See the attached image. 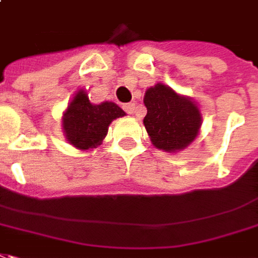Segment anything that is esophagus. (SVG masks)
I'll use <instances>...</instances> for the list:
<instances>
[{"label":"esophagus","instance_id":"34e87169","mask_svg":"<svg viewBox=\"0 0 258 258\" xmlns=\"http://www.w3.org/2000/svg\"><path fill=\"white\" fill-rule=\"evenodd\" d=\"M122 107H123V110H125V111H126L127 114H133L135 113V103H126V104H123V106H122Z\"/></svg>","mask_w":258,"mask_h":258}]
</instances>
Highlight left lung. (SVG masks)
Returning a JSON list of instances; mask_svg holds the SVG:
<instances>
[{
    "label": "left lung",
    "instance_id": "8db88e82",
    "mask_svg": "<svg viewBox=\"0 0 258 258\" xmlns=\"http://www.w3.org/2000/svg\"><path fill=\"white\" fill-rule=\"evenodd\" d=\"M145 129L152 144L166 152L183 150L195 140L201 125L199 107L170 87L156 84L145 92Z\"/></svg>",
    "mask_w": 258,
    "mask_h": 258
}]
</instances>
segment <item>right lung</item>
<instances>
[{
	"label": "right lung",
	"mask_w": 258,
	"mask_h": 258,
	"mask_svg": "<svg viewBox=\"0 0 258 258\" xmlns=\"http://www.w3.org/2000/svg\"><path fill=\"white\" fill-rule=\"evenodd\" d=\"M123 115L125 111L113 102L92 104L84 91H79L63 114V131L76 148H96L107 135L111 121Z\"/></svg>",
	"instance_id": "obj_1"
}]
</instances>
